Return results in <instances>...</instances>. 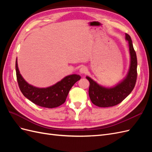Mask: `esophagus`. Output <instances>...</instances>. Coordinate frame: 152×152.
<instances>
[{
  "label": "esophagus",
  "mask_w": 152,
  "mask_h": 152,
  "mask_svg": "<svg viewBox=\"0 0 152 152\" xmlns=\"http://www.w3.org/2000/svg\"><path fill=\"white\" fill-rule=\"evenodd\" d=\"M87 72V68L86 66H82L80 69V73L82 74H84Z\"/></svg>",
  "instance_id": "obj_1"
}]
</instances>
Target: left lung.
<instances>
[{
    "mask_svg": "<svg viewBox=\"0 0 152 152\" xmlns=\"http://www.w3.org/2000/svg\"><path fill=\"white\" fill-rule=\"evenodd\" d=\"M130 54V65L126 76L115 86L108 87L98 84L87 76L89 81V95L91 101L99 107H113L121 103L134 89L137 79V58L131 37L126 34Z\"/></svg>",
    "mask_w": 152,
    "mask_h": 152,
    "instance_id": "obj_1",
    "label": "left lung"
}]
</instances>
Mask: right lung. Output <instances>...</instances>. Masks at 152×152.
Here are the masks:
<instances>
[{
  "mask_svg": "<svg viewBox=\"0 0 152 152\" xmlns=\"http://www.w3.org/2000/svg\"><path fill=\"white\" fill-rule=\"evenodd\" d=\"M16 72L18 85L23 94L40 107L53 108L59 107L65 102V100L72 87L81 77L72 74L64 77L55 84L44 88H40L28 84L22 77L16 60Z\"/></svg>",
  "mask_w": 152,
  "mask_h": 152,
  "instance_id": "1",
  "label": "right lung"
}]
</instances>
